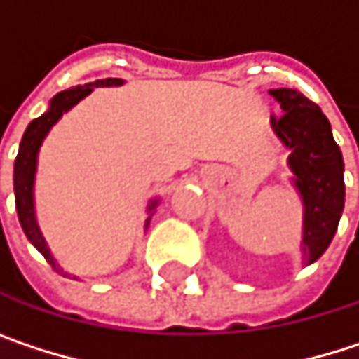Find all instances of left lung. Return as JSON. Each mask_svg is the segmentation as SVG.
Wrapping results in <instances>:
<instances>
[{
	"instance_id": "8db88e82",
	"label": "left lung",
	"mask_w": 359,
	"mask_h": 359,
	"mask_svg": "<svg viewBox=\"0 0 359 359\" xmlns=\"http://www.w3.org/2000/svg\"><path fill=\"white\" fill-rule=\"evenodd\" d=\"M283 114L270 118L272 130L289 149L293 184L304 203V264H314L330 245L345 205L343 156L330 122L314 102L295 89H272Z\"/></svg>"
}]
</instances>
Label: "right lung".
<instances>
[{"mask_svg":"<svg viewBox=\"0 0 359 359\" xmlns=\"http://www.w3.org/2000/svg\"><path fill=\"white\" fill-rule=\"evenodd\" d=\"M124 81L122 79H102V81H95V83H87V85H76L72 89H66L62 93H57L51 102H49V108L45 114H41L39 118H35L25 135H22V141H20V149H18V156H16V162H14V195H16V212H18V220H20V226L25 231V235L29 237V241L35 245L36 250L43 253V257L49 262V266L55 270V272H62L64 276H68L60 264L53 259L51 251L47 248L41 231H39V224H36L35 216V195H33V189H35V175H36V156H39V147L43 143V139L47 137V133L51 130V126L68 111L70 108H74L81 100H85L95 87H120ZM158 199H154L149 203V212L156 208ZM149 220H145V229L149 226ZM76 278V276H74Z\"/></svg>","mask_w":359,"mask_h":359,"instance_id":"right-lung-1","label":"right lung"}]
</instances>
